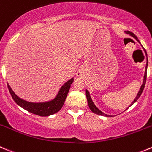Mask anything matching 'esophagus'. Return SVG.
<instances>
[{"label": "esophagus", "instance_id": "1", "mask_svg": "<svg viewBox=\"0 0 152 152\" xmlns=\"http://www.w3.org/2000/svg\"><path fill=\"white\" fill-rule=\"evenodd\" d=\"M77 76H82V73H81V72H79V73H77Z\"/></svg>", "mask_w": 152, "mask_h": 152}]
</instances>
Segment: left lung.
I'll list each match as a JSON object with an SVG mask.
<instances>
[{
  "label": "left lung",
  "mask_w": 152,
  "mask_h": 152,
  "mask_svg": "<svg viewBox=\"0 0 152 152\" xmlns=\"http://www.w3.org/2000/svg\"><path fill=\"white\" fill-rule=\"evenodd\" d=\"M127 34H129L130 35L131 37H133L134 38V39H136V40L138 42H140V40L138 39V38H137V37L136 36L135 34H134V33H132V32H130V31H124ZM144 52L145 53V55H146V57H147V54H146V51L144 49ZM146 66H145V74H144V78H143V82H142V85L141 86V87H140V91H139V92L137 93V97H136V98L134 99V100L131 103V104L130 105V106H128V108L130 107V106H132V105L134 104V103H135L136 101H137V100H138L139 98H140V95L142 94V93L143 91V89H144L145 88V82H146V76H147V67H148V58H146ZM86 97H87V100H88V106H89V108H90V110H91L92 112H93L94 113H95V114H97V115H103V116H106V117H112L113 115H107V114H105L104 113H103L102 111H100V110H99L98 108H97V106H95V104L94 103L93 100H92L91 97L90 96V93H89L88 91L86 89Z\"/></svg>",
  "instance_id": "obj_1"
}]
</instances>
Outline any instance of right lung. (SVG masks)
I'll return each instance as SVG.
<instances>
[{
  "instance_id": "1",
  "label": "right lung",
  "mask_w": 152,
  "mask_h": 152,
  "mask_svg": "<svg viewBox=\"0 0 152 152\" xmlns=\"http://www.w3.org/2000/svg\"><path fill=\"white\" fill-rule=\"evenodd\" d=\"M73 80L74 79L73 77L69 79L67 82H66L59 89L55 98L46 102H39V103L27 101V100L18 97L8 83L7 86L12 99L18 106L33 114L37 115L39 116H49L51 115L58 113L62 108Z\"/></svg>"
}]
</instances>
